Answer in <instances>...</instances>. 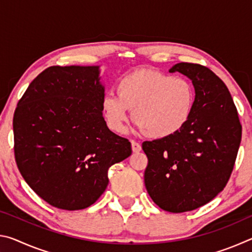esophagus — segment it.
Masks as SVG:
<instances>
[{
	"instance_id": "34e87169",
	"label": "esophagus",
	"mask_w": 252,
	"mask_h": 252,
	"mask_svg": "<svg viewBox=\"0 0 252 252\" xmlns=\"http://www.w3.org/2000/svg\"><path fill=\"white\" fill-rule=\"evenodd\" d=\"M131 147H132V151H133V152L141 151V144H140L139 142H136V141H133V140L131 141Z\"/></svg>"
}]
</instances>
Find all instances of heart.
<instances>
[{
  "label": "heart",
  "mask_w": 252,
  "mask_h": 252,
  "mask_svg": "<svg viewBox=\"0 0 252 252\" xmlns=\"http://www.w3.org/2000/svg\"><path fill=\"white\" fill-rule=\"evenodd\" d=\"M117 94L102 100V112L111 130L122 132L134 109L140 130L155 139L180 132L192 116L195 93L189 81L153 70H136L119 80Z\"/></svg>",
  "instance_id": "obj_1"
}]
</instances>
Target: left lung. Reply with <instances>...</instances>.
<instances>
[{
    "label": "left lung",
    "mask_w": 252,
    "mask_h": 252,
    "mask_svg": "<svg viewBox=\"0 0 252 252\" xmlns=\"http://www.w3.org/2000/svg\"><path fill=\"white\" fill-rule=\"evenodd\" d=\"M169 72H180L192 81V116L177 134L142 143L148 157L144 183L157 206L180 213L204 206L223 190L242 126L227 85L210 69L181 62Z\"/></svg>",
    "instance_id": "left-lung-1"
}]
</instances>
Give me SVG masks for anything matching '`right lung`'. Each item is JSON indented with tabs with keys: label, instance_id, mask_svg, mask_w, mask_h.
Wrapping results in <instances>:
<instances>
[{
	"label": "right lung",
	"instance_id": "1",
	"mask_svg": "<svg viewBox=\"0 0 252 252\" xmlns=\"http://www.w3.org/2000/svg\"><path fill=\"white\" fill-rule=\"evenodd\" d=\"M99 66H50L30 83L13 118L14 156L40 198L63 210L94 203L108 170L131 156L129 140L106 126Z\"/></svg>",
	"mask_w": 252,
	"mask_h": 252
}]
</instances>
